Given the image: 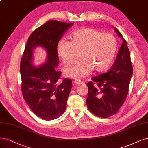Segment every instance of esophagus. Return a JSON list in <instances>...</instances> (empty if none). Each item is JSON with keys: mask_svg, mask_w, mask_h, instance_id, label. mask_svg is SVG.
<instances>
[{"mask_svg": "<svg viewBox=\"0 0 148 148\" xmlns=\"http://www.w3.org/2000/svg\"><path fill=\"white\" fill-rule=\"evenodd\" d=\"M74 83H75V84H77V85H78V84H82L83 82H82V81H80V80H75Z\"/></svg>", "mask_w": 148, "mask_h": 148, "instance_id": "esophagus-1", "label": "esophagus"}]
</instances>
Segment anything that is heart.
<instances>
[{
	"instance_id": "1",
	"label": "heart",
	"mask_w": 148,
	"mask_h": 148,
	"mask_svg": "<svg viewBox=\"0 0 148 148\" xmlns=\"http://www.w3.org/2000/svg\"><path fill=\"white\" fill-rule=\"evenodd\" d=\"M118 42L113 35L102 33L92 27L76 30L71 35V41L62 38L57 46V54L65 64H70L77 52L81 58L72 66L66 68L68 78L81 79L92 70L103 72L108 70L114 59Z\"/></svg>"
}]
</instances>
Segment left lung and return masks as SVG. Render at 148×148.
<instances>
[{
  "label": "left lung",
  "instance_id": "obj_1",
  "mask_svg": "<svg viewBox=\"0 0 148 148\" xmlns=\"http://www.w3.org/2000/svg\"><path fill=\"white\" fill-rule=\"evenodd\" d=\"M114 30L123 42L114 64L108 72L95 76L87 83L88 108L97 116L103 118L115 114L123 105L133 73L127 42L118 29L114 27Z\"/></svg>",
  "mask_w": 148,
  "mask_h": 148
}]
</instances>
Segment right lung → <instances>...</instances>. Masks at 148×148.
<instances>
[{"mask_svg":"<svg viewBox=\"0 0 148 148\" xmlns=\"http://www.w3.org/2000/svg\"><path fill=\"white\" fill-rule=\"evenodd\" d=\"M73 24L51 20L34 30L25 47L20 65L23 95L34 113L43 120L57 119L65 111L72 82L65 78L56 83L61 75L56 69L59 65L57 46ZM38 46L47 51V59L36 67L32 62L33 51Z\"/></svg>","mask_w":148,"mask_h":148,"instance_id":"obj_1","label":"right lung"}]
</instances>
